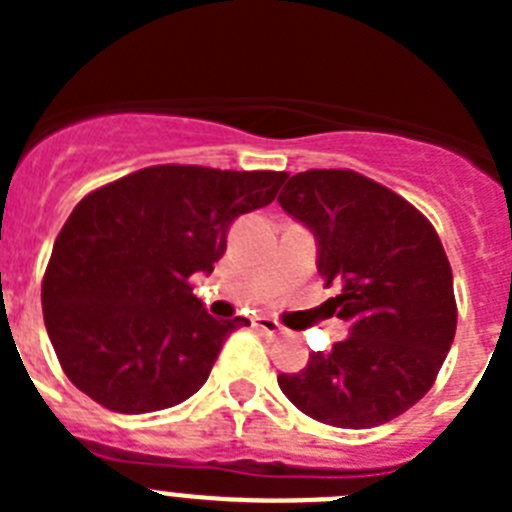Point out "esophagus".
Listing matches in <instances>:
<instances>
[{"instance_id":"1","label":"esophagus","mask_w":512,"mask_h":512,"mask_svg":"<svg viewBox=\"0 0 512 512\" xmlns=\"http://www.w3.org/2000/svg\"><path fill=\"white\" fill-rule=\"evenodd\" d=\"M253 325L259 330H264L266 336H277V333H282V325L277 323V320H271V318H256L253 320Z\"/></svg>"}]
</instances>
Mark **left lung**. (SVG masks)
<instances>
[{"instance_id":"left-lung-1","label":"left lung","mask_w":512,"mask_h":512,"mask_svg":"<svg viewBox=\"0 0 512 512\" xmlns=\"http://www.w3.org/2000/svg\"><path fill=\"white\" fill-rule=\"evenodd\" d=\"M279 205L318 243V271L341 295L330 315L348 338L279 374L287 400L336 428H374L410 410L436 382L456 333L454 277L433 225L400 194L348 169H310Z\"/></svg>"}]
</instances>
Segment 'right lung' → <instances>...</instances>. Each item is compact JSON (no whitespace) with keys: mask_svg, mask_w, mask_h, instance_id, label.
I'll use <instances>...</instances> for the list:
<instances>
[{"mask_svg":"<svg viewBox=\"0 0 512 512\" xmlns=\"http://www.w3.org/2000/svg\"><path fill=\"white\" fill-rule=\"evenodd\" d=\"M284 171L148 166L87 194L53 243L43 318L66 377L107 410L174 408L200 390L225 338L189 277L212 274L238 215L274 202Z\"/></svg>","mask_w":512,"mask_h":512,"instance_id":"obj_1","label":"right lung"}]
</instances>
